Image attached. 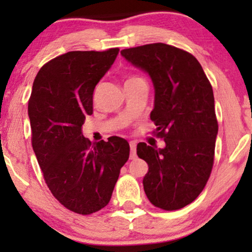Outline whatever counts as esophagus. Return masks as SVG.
I'll use <instances>...</instances> for the list:
<instances>
[{
  "mask_svg": "<svg viewBox=\"0 0 252 252\" xmlns=\"http://www.w3.org/2000/svg\"><path fill=\"white\" fill-rule=\"evenodd\" d=\"M129 148H130V156L129 158L130 159H135L136 158V142H129Z\"/></svg>",
  "mask_w": 252,
  "mask_h": 252,
  "instance_id": "1",
  "label": "esophagus"
}]
</instances>
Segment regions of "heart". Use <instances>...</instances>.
I'll use <instances>...</instances> for the list:
<instances>
[{
    "instance_id": "obj_1",
    "label": "heart",
    "mask_w": 252,
    "mask_h": 252,
    "mask_svg": "<svg viewBox=\"0 0 252 252\" xmlns=\"http://www.w3.org/2000/svg\"><path fill=\"white\" fill-rule=\"evenodd\" d=\"M130 79H136V78H130ZM130 79H128V80H130Z\"/></svg>"
}]
</instances>
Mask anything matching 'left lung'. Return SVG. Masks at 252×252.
<instances>
[{
	"instance_id": "left-lung-1",
	"label": "left lung",
	"mask_w": 252,
	"mask_h": 252,
	"mask_svg": "<svg viewBox=\"0 0 252 252\" xmlns=\"http://www.w3.org/2000/svg\"><path fill=\"white\" fill-rule=\"evenodd\" d=\"M120 54L153 81L150 118L165 141L164 148L137 144L149 166L144 192L157 208L179 210L197 198L211 174L218 134L211 84L198 61L173 46L151 43Z\"/></svg>"
}]
</instances>
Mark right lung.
Segmentation results:
<instances>
[{
  "instance_id": "obj_1",
  "label": "right lung",
  "mask_w": 252,
  "mask_h": 252,
  "mask_svg": "<svg viewBox=\"0 0 252 252\" xmlns=\"http://www.w3.org/2000/svg\"><path fill=\"white\" fill-rule=\"evenodd\" d=\"M118 53V48L70 51L44 64L33 82L29 117L34 154L51 194L79 215L108 205L129 157L123 137L91 142L82 135L94 89Z\"/></svg>"
}]
</instances>
